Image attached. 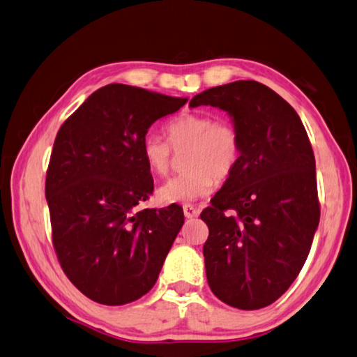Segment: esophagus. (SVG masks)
<instances>
[{
  "instance_id": "34e87169",
  "label": "esophagus",
  "mask_w": 357,
  "mask_h": 357,
  "mask_svg": "<svg viewBox=\"0 0 357 357\" xmlns=\"http://www.w3.org/2000/svg\"><path fill=\"white\" fill-rule=\"evenodd\" d=\"M183 213H185V218L186 219H192V218H197L199 216V210L196 206L192 205H185L183 206Z\"/></svg>"
}]
</instances>
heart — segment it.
<instances>
[{"label": "heart", "instance_id": "obj_1", "mask_svg": "<svg viewBox=\"0 0 357 357\" xmlns=\"http://www.w3.org/2000/svg\"><path fill=\"white\" fill-rule=\"evenodd\" d=\"M166 141L146 135L141 141V157L153 176L169 172L172 151L186 149V172L167 180L157 191L165 205L190 204L211 194L218 180H225L236 169L241 158V137L227 121H214L208 115L183 113L166 124Z\"/></svg>", "mask_w": 357, "mask_h": 357}]
</instances>
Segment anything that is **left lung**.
<instances>
[{
  "label": "left lung",
  "instance_id": "1",
  "mask_svg": "<svg viewBox=\"0 0 357 357\" xmlns=\"http://www.w3.org/2000/svg\"><path fill=\"white\" fill-rule=\"evenodd\" d=\"M228 113L241 137V158L200 218L213 294L238 309L273 303L297 278L320 220L315 158L291 105L255 80L213 86L191 109Z\"/></svg>",
  "mask_w": 357,
  "mask_h": 357
}]
</instances>
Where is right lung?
<instances>
[{"label":"right lung","instance_id":"obj_1","mask_svg":"<svg viewBox=\"0 0 357 357\" xmlns=\"http://www.w3.org/2000/svg\"><path fill=\"white\" fill-rule=\"evenodd\" d=\"M186 99L110 84L96 90L60 127L45 196L52 244L63 272L100 305L143 297L157 283L185 222L183 210H137L153 180L141 141L157 119Z\"/></svg>","mask_w":357,"mask_h":357}]
</instances>
